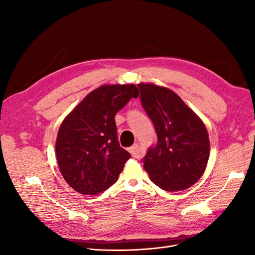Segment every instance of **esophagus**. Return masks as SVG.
Instances as JSON below:
<instances>
[{"label": "esophagus", "mask_w": 255, "mask_h": 255, "mask_svg": "<svg viewBox=\"0 0 255 255\" xmlns=\"http://www.w3.org/2000/svg\"><path fill=\"white\" fill-rule=\"evenodd\" d=\"M128 151L130 153V155L134 156V157H139V151H138V144H134L132 146H129V148L128 149Z\"/></svg>", "instance_id": "1"}]
</instances>
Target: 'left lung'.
Masks as SVG:
<instances>
[{
  "mask_svg": "<svg viewBox=\"0 0 255 255\" xmlns=\"http://www.w3.org/2000/svg\"><path fill=\"white\" fill-rule=\"evenodd\" d=\"M140 101L152 120L157 142L142 158L150 180L166 191L192 186L202 176L210 157L204 123L170 89L138 84Z\"/></svg>",
  "mask_w": 255,
  "mask_h": 255,
  "instance_id": "left-lung-1",
  "label": "left lung"
}]
</instances>
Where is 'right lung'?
Instances as JSON below:
<instances>
[{
    "mask_svg": "<svg viewBox=\"0 0 255 255\" xmlns=\"http://www.w3.org/2000/svg\"><path fill=\"white\" fill-rule=\"evenodd\" d=\"M137 97L133 84L104 85L85 97L61 123L57 163L75 191L98 195L117 182L130 154L119 144L115 116Z\"/></svg>",
    "mask_w": 255,
    "mask_h": 255,
    "instance_id": "1",
    "label": "right lung"
}]
</instances>
